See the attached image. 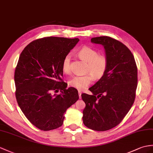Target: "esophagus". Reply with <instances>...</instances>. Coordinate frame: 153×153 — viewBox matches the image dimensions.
<instances>
[{"label":"esophagus","mask_w":153,"mask_h":153,"mask_svg":"<svg viewBox=\"0 0 153 153\" xmlns=\"http://www.w3.org/2000/svg\"><path fill=\"white\" fill-rule=\"evenodd\" d=\"M81 95H82V93H81V91L79 90V99H81V98H82Z\"/></svg>","instance_id":"obj_1"}]
</instances>
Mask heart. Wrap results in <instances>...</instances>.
Here are the masks:
<instances>
[{"instance_id":"obj_1","label":"heart","mask_w":153,"mask_h":153,"mask_svg":"<svg viewBox=\"0 0 153 153\" xmlns=\"http://www.w3.org/2000/svg\"><path fill=\"white\" fill-rule=\"evenodd\" d=\"M79 57L87 62L85 72L89 73L84 75H77L69 80L71 86L79 90H83L91 83L93 77L95 80H100L105 76L106 72L108 61L105 55L99 54V52L89 47H84L78 52ZM71 55L67 54L63 59L62 68L65 74H69Z\"/></svg>"}]
</instances>
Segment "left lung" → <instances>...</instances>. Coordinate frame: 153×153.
<instances>
[{"label":"left lung","mask_w":153,"mask_h":153,"mask_svg":"<svg viewBox=\"0 0 153 153\" xmlns=\"http://www.w3.org/2000/svg\"><path fill=\"white\" fill-rule=\"evenodd\" d=\"M91 42L103 45L108 66L105 76L89 88L93 95H81L85 104L82 120L88 128L106 131L120 124L131 108L136 97L137 69L131 51L120 41L100 36Z\"/></svg>","instance_id":"8db88e82"}]
</instances>
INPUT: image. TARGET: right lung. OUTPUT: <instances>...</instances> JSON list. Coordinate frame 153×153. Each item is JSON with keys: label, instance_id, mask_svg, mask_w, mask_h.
<instances>
[{"label": "right lung", "instance_id": "obj_1", "mask_svg": "<svg viewBox=\"0 0 153 153\" xmlns=\"http://www.w3.org/2000/svg\"><path fill=\"white\" fill-rule=\"evenodd\" d=\"M79 41L46 37L30 43L20 54L14 74L16 99L26 117L40 130L61 126L65 111L79 98L76 89L66 88L62 68ZM59 91V95L53 94Z\"/></svg>", "mask_w": 153, "mask_h": 153}]
</instances>
